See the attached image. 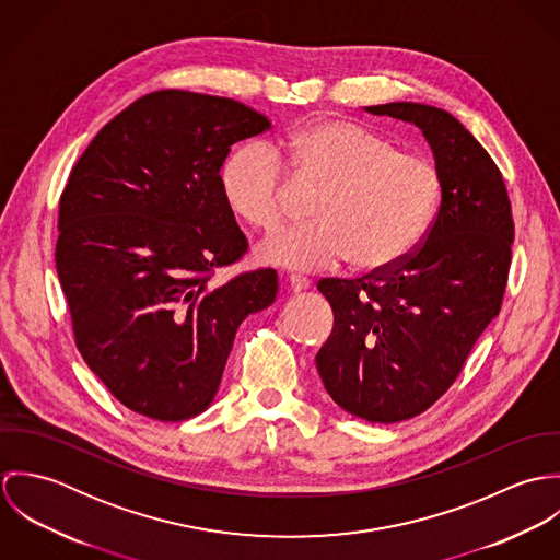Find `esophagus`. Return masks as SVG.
I'll use <instances>...</instances> for the list:
<instances>
[{"label": "esophagus", "instance_id": "obj_1", "mask_svg": "<svg viewBox=\"0 0 560 560\" xmlns=\"http://www.w3.org/2000/svg\"><path fill=\"white\" fill-rule=\"evenodd\" d=\"M289 289L291 293H304L311 289V282L306 278H300V276H291L289 278Z\"/></svg>", "mask_w": 560, "mask_h": 560}]
</instances>
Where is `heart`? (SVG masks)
<instances>
[{"label":"heart","mask_w":560,"mask_h":560,"mask_svg":"<svg viewBox=\"0 0 560 560\" xmlns=\"http://www.w3.org/2000/svg\"><path fill=\"white\" fill-rule=\"evenodd\" d=\"M276 149L252 142L222 165L229 207L256 229H273L287 207L289 178L320 187L317 222L282 229L258 243L262 262L317 271L351 260L362 273H384L427 240L444 200V176L422 155L402 153L390 138L353 120H319Z\"/></svg>","instance_id":"1"}]
</instances>
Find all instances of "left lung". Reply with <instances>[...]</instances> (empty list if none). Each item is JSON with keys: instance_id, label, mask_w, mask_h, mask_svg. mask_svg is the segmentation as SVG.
I'll return each instance as SVG.
<instances>
[{"instance_id": "1", "label": "left lung", "mask_w": 560, "mask_h": 560, "mask_svg": "<svg viewBox=\"0 0 560 560\" xmlns=\"http://www.w3.org/2000/svg\"><path fill=\"white\" fill-rule=\"evenodd\" d=\"M364 109L416 125L444 176L438 220L407 260L317 287L334 311L317 353L327 395L358 418L390 424L440 399L498 317L513 220L498 165L453 114L411 101Z\"/></svg>"}]
</instances>
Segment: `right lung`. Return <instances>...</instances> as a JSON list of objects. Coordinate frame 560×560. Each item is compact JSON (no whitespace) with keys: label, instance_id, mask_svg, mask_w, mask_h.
Here are the masks:
<instances>
[{"label":"right lung","instance_id":"add662e5","mask_svg":"<svg viewBox=\"0 0 560 560\" xmlns=\"http://www.w3.org/2000/svg\"><path fill=\"white\" fill-rule=\"evenodd\" d=\"M271 127L240 101L151 92L83 151L60 198L56 269L90 371L129 409L178 422L218 395L241 320L273 304L278 273L222 287L247 241L220 170Z\"/></svg>","mask_w":560,"mask_h":560}]
</instances>
